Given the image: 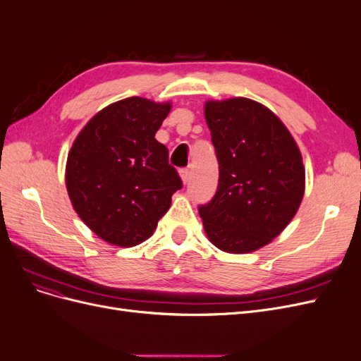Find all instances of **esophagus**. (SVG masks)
Masks as SVG:
<instances>
[{
  "instance_id": "obj_1",
  "label": "esophagus",
  "mask_w": 361,
  "mask_h": 361,
  "mask_svg": "<svg viewBox=\"0 0 361 361\" xmlns=\"http://www.w3.org/2000/svg\"><path fill=\"white\" fill-rule=\"evenodd\" d=\"M179 174H180V178H182V182H183L185 185H187V183L190 182V170L183 169V170L179 171Z\"/></svg>"
}]
</instances>
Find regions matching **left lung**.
Wrapping results in <instances>:
<instances>
[{
  "instance_id": "obj_1",
  "label": "left lung",
  "mask_w": 361,
  "mask_h": 361,
  "mask_svg": "<svg viewBox=\"0 0 361 361\" xmlns=\"http://www.w3.org/2000/svg\"><path fill=\"white\" fill-rule=\"evenodd\" d=\"M220 169L212 200L199 206L209 241L227 253L269 244L297 214L305 171L288 128L247 97L204 104Z\"/></svg>"
}]
</instances>
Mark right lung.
Returning a JSON list of instances; mask_svg holds the SVG:
<instances>
[{"label": "right lung", "mask_w": 361, "mask_h": 361, "mask_svg": "<svg viewBox=\"0 0 361 361\" xmlns=\"http://www.w3.org/2000/svg\"><path fill=\"white\" fill-rule=\"evenodd\" d=\"M170 102L126 97L105 106L75 138L66 162L73 209L104 241L133 247L155 232L182 188L155 134Z\"/></svg>", "instance_id": "right-lung-1"}]
</instances>
